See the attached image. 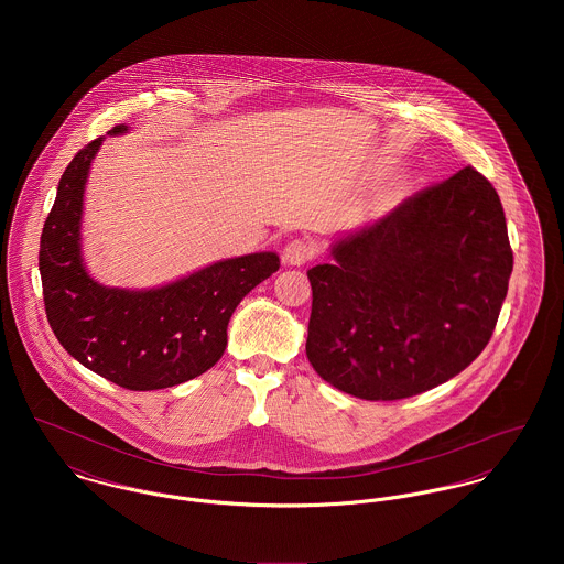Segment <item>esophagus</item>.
Segmentation results:
<instances>
[{
    "label": "esophagus",
    "mask_w": 564,
    "mask_h": 564,
    "mask_svg": "<svg viewBox=\"0 0 564 564\" xmlns=\"http://www.w3.org/2000/svg\"><path fill=\"white\" fill-rule=\"evenodd\" d=\"M313 256H315V242L311 239H293V241L286 242L284 253H282L284 262L295 264V267L308 262Z\"/></svg>",
    "instance_id": "1"
}]
</instances>
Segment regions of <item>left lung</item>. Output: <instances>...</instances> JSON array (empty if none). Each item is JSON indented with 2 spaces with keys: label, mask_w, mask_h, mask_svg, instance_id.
Instances as JSON below:
<instances>
[{
  "label": "left lung",
  "mask_w": 564,
  "mask_h": 564,
  "mask_svg": "<svg viewBox=\"0 0 564 564\" xmlns=\"http://www.w3.org/2000/svg\"><path fill=\"white\" fill-rule=\"evenodd\" d=\"M308 269L306 354L325 382L369 402L430 391L492 336L512 273L497 191L474 166L427 186Z\"/></svg>",
  "instance_id": "8db88e82"
}]
</instances>
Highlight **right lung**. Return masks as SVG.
Returning a JSON list of instances; mask_svg holds the SVG:
<instances>
[{"label": "right lung", "instance_id": "obj_1", "mask_svg": "<svg viewBox=\"0 0 564 564\" xmlns=\"http://www.w3.org/2000/svg\"><path fill=\"white\" fill-rule=\"evenodd\" d=\"M126 126L110 132L121 134ZM101 139L65 169L39 251L45 315L61 345L97 376L156 391L208 371L228 345V322L242 297L280 269L275 253L215 262L152 291L106 289L88 278L80 256L82 193Z\"/></svg>", "mask_w": 564, "mask_h": 564}]
</instances>
